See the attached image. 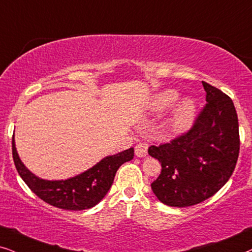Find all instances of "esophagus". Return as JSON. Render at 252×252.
I'll list each match as a JSON object with an SVG mask.
<instances>
[{
	"mask_svg": "<svg viewBox=\"0 0 252 252\" xmlns=\"http://www.w3.org/2000/svg\"><path fill=\"white\" fill-rule=\"evenodd\" d=\"M147 153H148V145H147V143L141 142L135 146V155L138 156V158H145Z\"/></svg>",
	"mask_w": 252,
	"mask_h": 252,
	"instance_id": "1",
	"label": "esophagus"
}]
</instances>
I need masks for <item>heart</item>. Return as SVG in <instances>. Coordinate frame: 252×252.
Wrapping results in <instances>:
<instances>
[{"mask_svg":"<svg viewBox=\"0 0 252 252\" xmlns=\"http://www.w3.org/2000/svg\"><path fill=\"white\" fill-rule=\"evenodd\" d=\"M179 94L174 89L159 91L152 98L149 103V110L153 113L159 114L174 105L177 101ZM197 113V102L191 97L182 98L178 100L174 109L170 112L165 123V128L171 134H181L192 125Z\"/></svg>","mask_w":252,"mask_h":252,"instance_id":"obj_1","label":"heart"}]
</instances>
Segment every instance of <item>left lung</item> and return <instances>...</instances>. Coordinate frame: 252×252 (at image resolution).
Listing matches in <instances>:
<instances>
[{"mask_svg":"<svg viewBox=\"0 0 252 252\" xmlns=\"http://www.w3.org/2000/svg\"><path fill=\"white\" fill-rule=\"evenodd\" d=\"M202 86L207 104L193 127L171 142L148 149L162 165L152 190L159 201L172 207L197 205L217 193L233 175L240 153L233 100L211 84Z\"/></svg>","mask_w":252,"mask_h":252,"instance_id":"1","label":"left lung"}]
</instances>
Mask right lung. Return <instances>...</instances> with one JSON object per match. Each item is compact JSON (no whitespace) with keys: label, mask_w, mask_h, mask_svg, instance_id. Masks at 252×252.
I'll return each mask as SVG.
<instances>
[{"label":"right lung","mask_w":252,"mask_h":252,"mask_svg":"<svg viewBox=\"0 0 252 252\" xmlns=\"http://www.w3.org/2000/svg\"><path fill=\"white\" fill-rule=\"evenodd\" d=\"M134 156V148H129L104 158L93 168L82 174L61 181H47L39 178L24 165L19 158L12 138V158L25 184L41 200L54 207L68 211H82L94 207L109 192L119 166Z\"/></svg>","instance_id":"1"}]
</instances>
